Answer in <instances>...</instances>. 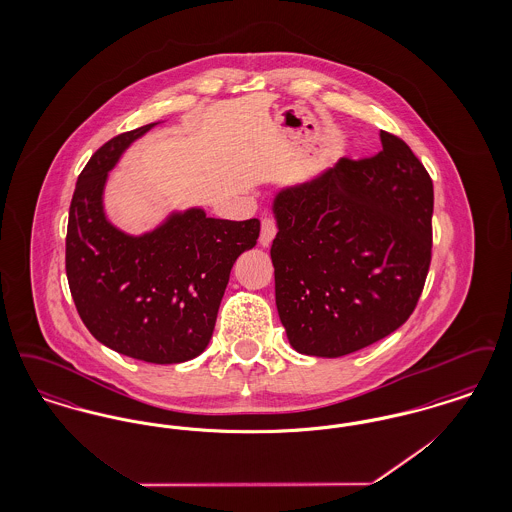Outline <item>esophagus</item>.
Instances as JSON below:
<instances>
[{"label": "esophagus", "mask_w": 512, "mask_h": 512, "mask_svg": "<svg viewBox=\"0 0 512 512\" xmlns=\"http://www.w3.org/2000/svg\"><path fill=\"white\" fill-rule=\"evenodd\" d=\"M276 232H278L276 219L267 215V217L263 219V222H261V236H259V244L263 245V247L270 245V242H272V240H274V236H276Z\"/></svg>", "instance_id": "obj_1"}]
</instances>
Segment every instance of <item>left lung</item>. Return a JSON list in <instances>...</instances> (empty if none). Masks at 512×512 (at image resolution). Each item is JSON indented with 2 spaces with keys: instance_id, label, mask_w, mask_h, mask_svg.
Instances as JSON below:
<instances>
[{
  "instance_id": "obj_1",
  "label": "left lung",
  "mask_w": 512,
  "mask_h": 512,
  "mask_svg": "<svg viewBox=\"0 0 512 512\" xmlns=\"http://www.w3.org/2000/svg\"><path fill=\"white\" fill-rule=\"evenodd\" d=\"M380 140L374 157H343L274 199L276 307L303 355L343 357L390 336L424 290L434 184L399 136Z\"/></svg>"
}]
</instances>
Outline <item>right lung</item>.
<instances>
[{"instance_id":"add662e5","label":"right lung","mask_w":512,"mask_h":512,"mask_svg":"<svg viewBox=\"0 0 512 512\" xmlns=\"http://www.w3.org/2000/svg\"><path fill=\"white\" fill-rule=\"evenodd\" d=\"M122 132L80 172L69 209L65 268L76 311L109 349L155 365L205 351L236 259L257 244L259 219L174 213L144 236H128L103 213V186L122 151L151 126Z\"/></svg>"}]
</instances>
